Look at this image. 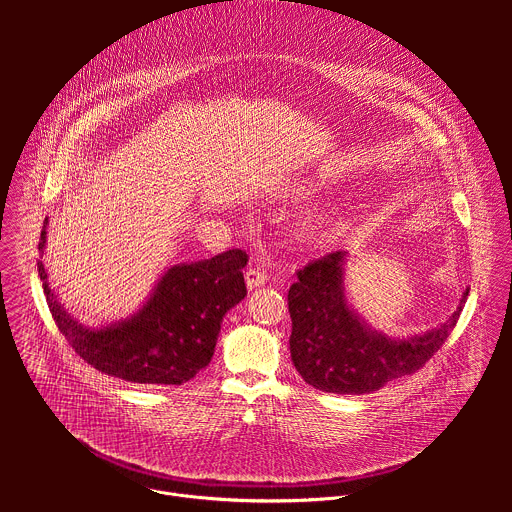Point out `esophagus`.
I'll list each match as a JSON object with an SVG mask.
<instances>
[{
  "label": "esophagus",
  "mask_w": 512,
  "mask_h": 512,
  "mask_svg": "<svg viewBox=\"0 0 512 512\" xmlns=\"http://www.w3.org/2000/svg\"><path fill=\"white\" fill-rule=\"evenodd\" d=\"M244 278H246V286H248V290H256V288H260V286H264V284H266L268 274H266V272H264V268H260L258 264H250V268L246 270Z\"/></svg>",
  "instance_id": "obj_1"
}]
</instances>
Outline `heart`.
<instances>
[{"mask_svg": "<svg viewBox=\"0 0 512 512\" xmlns=\"http://www.w3.org/2000/svg\"><path fill=\"white\" fill-rule=\"evenodd\" d=\"M309 230H311V236H313V238H321V236L325 234V230L321 232V228H315V226H311Z\"/></svg>", "mask_w": 512, "mask_h": 512, "instance_id": "obj_1", "label": "heart"}]
</instances>
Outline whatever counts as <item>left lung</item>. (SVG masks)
Listing matches in <instances>:
<instances>
[{"label":"left lung","instance_id":"1","mask_svg":"<svg viewBox=\"0 0 512 512\" xmlns=\"http://www.w3.org/2000/svg\"><path fill=\"white\" fill-rule=\"evenodd\" d=\"M345 252H331L299 268L288 292L290 351L295 370L317 390L368 394L426 365L457 325L469 292L438 329L408 341L370 331L343 293Z\"/></svg>","mask_w":512,"mask_h":512}]
</instances>
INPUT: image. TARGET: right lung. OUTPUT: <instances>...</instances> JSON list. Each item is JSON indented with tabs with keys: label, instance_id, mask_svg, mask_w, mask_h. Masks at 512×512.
Instances as JSON below:
<instances>
[{
	"label": "right lung",
	"instance_id": "1",
	"mask_svg": "<svg viewBox=\"0 0 512 512\" xmlns=\"http://www.w3.org/2000/svg\"><path fill=\"white\" fill-rule=\"evenodd\" d=\"M47 222L39 238L45 248ZM244 250L167 270L138 315L106 329H86L57 301L37 260L49 311L74 353L96 370L138 384H183L211 363L224 313L246 295Z\"/></svg>",
	"mask_w": 512,
	"mask_h": 512
}]
</instances>
